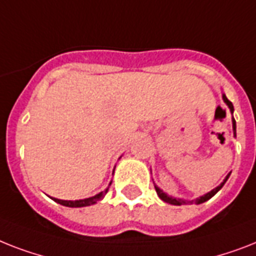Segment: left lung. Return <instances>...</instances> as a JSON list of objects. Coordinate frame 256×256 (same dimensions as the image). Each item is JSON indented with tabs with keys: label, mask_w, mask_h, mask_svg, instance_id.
<instances>
[{
	"label": "left lung",
	"mask_w": 256,
	"mask_h": 256,
	"mask_svg": "<svg viewBox=\"0 0 256 256\" xmlns=\"http://www.w3.org/2000/svg\"><path fill=\"white\" fill-rule=\"evenodd\" d=\"M224 101H225L226 105H228V106L230 108V112H232H232H234V106H232V104L230 102V101H229V100H228V97H226L225 94H224ZM232 130L236 132V121H234V118H232ZM230 174H232V172H230ZM230 174L228 176H226V178H225V180H224V182H222L221 186H218L217 188H214V189H213V190H210V192H209V193H206V194H204V196L198 197V198H196V200H192V201L182 200V198H175V197H170V196H168V194H166V193H164L163 190H162V189L158 188L156 186H155V190H156L158 196L160 197V198L164 201V202L172 204V205H189V204H202V202H205V201L209 200V198H212V197L214 196L216 193H217L218 190H220V189L222 188V186H224V184H225V182H226V180L229 178Z\"/></svg>",
	"instance_id": "left-lung-1"
}]
</instances>
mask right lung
I'll return each mask as SVG.
<instances>
[{
	"mask_svg": "<svg viewBox=\"0 0 256 256\" xmlns=\"http://www.w3.org/2000/svg\"><path fill=\"white\" fill-rule=\"evenodd\" d=\"M108 192L106 190H104V192L98 193V194H96L93 197H89V198H84V200H74V201H67V200H58V198H52L54 201H56L60 205H64V206H70V208H82V206H89V205H93L97 201L102 200L104 196H105V193Z\"/></svg>",
	"mask_w": 256,
	"mask_h": 256,
	"instance_id": "1",
	"label": "right lung"
}]
</instances>
